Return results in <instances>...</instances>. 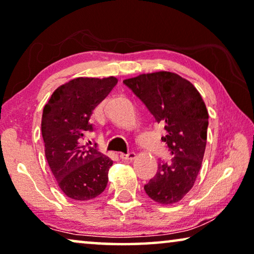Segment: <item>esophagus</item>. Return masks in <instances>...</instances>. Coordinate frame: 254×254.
I'll list each match as a JSON object with an SVG mask.
<instances>
[{"mask_svg": "<svg viewBox=\"0 0 254 254\" xmlns=\"http://www.w3.org/2000/svg\"><path fill=\"white\" fill-rule=\"evenodd\" d=\"M120 158L123 160H134L136 158L135 152H129V153H120Z\"/></svg>", "mask_w": 254, "mask_h": 254, "instance_id": "obj_1", "label": "esophagus"}]
</instances>
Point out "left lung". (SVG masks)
<instances>
[{"label": "left lung", "mask_w": 254, "mask_h": 254, "mask_svg": "<svg viewBox=\"0 0 254 254\" xmlns=\"http://www.w3.org/2000/svg\"><path fill=\"white\" fill-rule=\"evenodd\" d=\"M146 105L155 122L165 126L174 158L160 162L155 176L144 186L152 200L162 205L177 203L196 181L203 160L209 115L194 85L177 73L157 71L125 79Z\"/></svg>", "instance_id": "1"}]
</instances>
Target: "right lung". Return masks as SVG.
I'll return each instance as SVG.
<instances>
[{"mask_svg":"<svg viewBox=\"0 0 254 254\" xmlns=\"http://www.w3.org/2000/svg\"><path fill=\"white\" fill-rule=\"evenodd\" d=\"M118 83L116 77H78L58 87L45 104L42 136L58 185L76 201L92 200L108 185L112 160L84 143L94 109Z\"/></svg>","mask_w":254,"mask_h":254,"instance_id":"add662e5","label":"right lung"}]
</instances>
